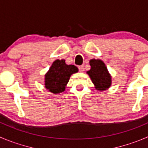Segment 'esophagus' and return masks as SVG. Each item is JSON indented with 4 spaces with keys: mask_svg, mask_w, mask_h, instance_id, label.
Returning a JSON list of instances; mask_svg holds the SVG:
<instances>
[{
    "mask_svg": "<svg viewBox=\"0 0 148 148\" xmlns=\"http://www.w3.org/2000/svg\"><path fill=\"white\" fill-rule=\"evenodd\" d=\"M78 69L80 72H83L84 71V66H79Z\"/></svg>",
    "mask_w": 148,
    "mask_h": 148,
    "instance_id": "obj_1",
    "label": "esophagus"
}]
</instances>
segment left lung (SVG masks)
Returning a JSON list of instances; mask_svg holds the SVG:
<instances>
[{
  "instance_id": "1",
  "label": "left lung",
  "mask_w": 148,
  "mask_h": 148,
  "mask_svg": "<svg viewBox=\"0 0 148 148\" xmlns=\"http://www.w3.org/2000/svg\"><path fill=\"white\" fill-rule=\"evenodd\" d=\"M91 69L87 71L92 82L97 90H106L111 84V77L104 63L99 59H92L90 61Z\"/></svg>"
}]
</instances>
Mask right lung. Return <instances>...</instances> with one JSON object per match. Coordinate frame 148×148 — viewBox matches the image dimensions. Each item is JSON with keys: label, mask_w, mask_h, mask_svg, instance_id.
<instances>
[{"label": "right lung", "mask_w": 148, "mask_h": 148, "mask_svg": "<svg viewBox=\"0 0 148 148\" xmlns=\"http://www.w3.org/2000/svg\"><path fill=\"white\" fill-rule=\"evenodd\" d=\"M78 71L74 65H67L65 60H56L53 63L45 77V88L53 93H61L65 90L70 77Z\"/></svg>", "instance_id": "1"}]
</instances>
